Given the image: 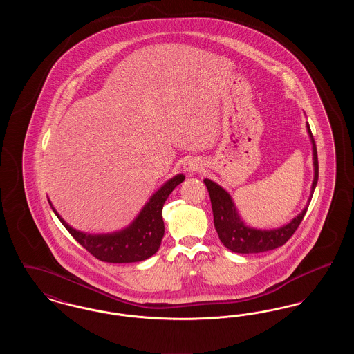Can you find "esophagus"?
Here are the masks:
<instances>
[{
  "instance_id": "1",
  "label": "esophagus",
  "mask_w": 354,
  "mask_h": 354,
  "mask_svg": "<svg viewBox=\"0 0 354 354\" xmlns=\"http://www.w3.org/2000/svg\"><path fill=\"white\" fill-rule=\"evenodd\" d=\"M183 169H185V172H187L188 175H192V174H195V172L202 171L203 167L202 165H201L196 159H191V160L185 162Z\"/></svg>"
}]
</instances>
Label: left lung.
Masks as SVG:
<instances>
[{"label":"left lung","mask_w":354,"mask_h":354,"mask_svg":"<svg viewBox=\"0 0 354 354\" xmlns=\"http://www.w3.org/2000/svg\"><path fill=\"white\" fill-rule=\"evenodd\" d=\"M306 130L312 142L313 167H315L313 183L310 187V195L308 199V204H309L319 180V159H317L316 143L308 123H306ZM204 185H207V189L211 198L214 224L219 235L220 241L225 248L235 253L266 252V251H270L284 245L289 240V237L293 235L295 231L299 228L308 209V204H306V207L297 216H295L288 224L280 228L257 230V228L248 227L241 220L231 195L221 185L209 179H204Z\"/></svg>","instance_id":"left-lung-1"}]
</instances>
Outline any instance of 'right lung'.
I'll list each match as a JSON object with an SVG mask.
<instances>
[{"label":"right lung","mask_w":354,"mask_h":354,"mask_svg":"<svg viewBox=\"0 0 354 354\" xmlns=\"http://www.w3.org/2000/svg\"><path fill=\"white\" fill-rule=\"evenodd\" d=\"M183 180V174H178L169 179L145 204L129 227L111 234L93 235L78 231L68 225L54 209L50 201L49 203L51 209L70 235L94 257L106 263H136L151 257L159 250L165 235V223L162 218L163 205L174 188Z\"/></svg>","instance_id":"obj_1"}]
</instances>
